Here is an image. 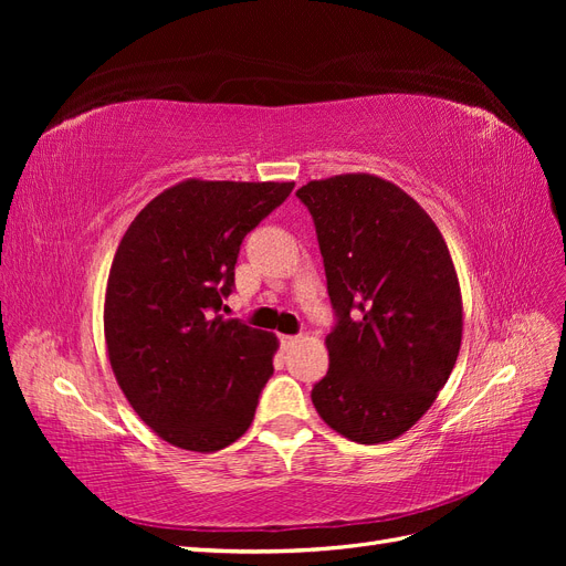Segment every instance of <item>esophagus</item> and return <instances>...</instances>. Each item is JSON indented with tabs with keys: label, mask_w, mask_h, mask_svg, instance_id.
I'll list each match as a JSON object with an SVG mask.
<instances>
[{
	"label": "esophagus",
	"mask_w": 566,
	"mask_h": 566,
	"mask_svg": "<svg viewBox=\"0 0 566 566\" xmlns=\"http://www.w3.org/2000/svg\"><path fill=\"white\" fill-rule=\"evenodd\" d=\"M295 342H297L295 335H281V345H283V347H293Z\"/></svg>",
	"instance_id": "esophagus-1"
}]
</instances>
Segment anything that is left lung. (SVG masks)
Listing matches in <instances>:
<instances>
[{"mask_svg": "<svg viewBox=\"0 0 566 566\" xmlns=\"http://www.w3.org/2000/svg\"><path fill=\"white\" fill-rule=\"evenodd\" d=\"M310 208L337 325L331 368L314 385L323 422L356 443L413 427L455 366L462 295L441 231L397 184L356 172L316 179Z\"/></svg>", "mask_w": 566, "mask_h": 566, "instance_id": "left-lung-1", "label": "left lung"}]
</instances>
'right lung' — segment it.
Segmentation results:
<instances>
[{
  "label": "right lung",
  "instance_id": "1",
  "mask_svg": "<svg viewBox=\"0 0 566 566\" xmlns=\"http://www.w3.org/2000/svg\"><path fill=\"white\" fill-rule=\"evenodd\" d=\"M293 188L184 179L117 245L104 302L111 368L134 413L177 449H227L252 424L279 337L219 310L243 238Z\"/></svg>",
  "mask_w": 566,
  "mask_h": 566
}]
</instances>
